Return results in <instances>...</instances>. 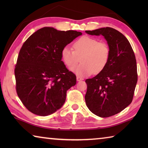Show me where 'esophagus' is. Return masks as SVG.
I'll return each instance as SVG.
<instances>
[{"instance_id":"esophagus-1","label":"esophagus","mask_w":148,"mask_h":148,"mask_svg":"<svg viewBox=\"0 0 148 148\" xmlns=\"http://www.w3.org/2000/svg\"><path fill=\"white\" fill-rule=\"evenodd\" d=\"M76 79H77V82H79V81H81V80H83L84 79L82 78V77H79V76H77V77H76Z\"/></svg>"}]
</instances>
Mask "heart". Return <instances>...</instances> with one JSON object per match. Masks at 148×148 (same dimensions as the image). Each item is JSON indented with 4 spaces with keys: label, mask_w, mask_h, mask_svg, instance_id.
<instances>
[{
    "label": "heart",
    "mask_w": 148,
    "mask_h": 148,
    "mask_svg": "<svg viewBox=\"0 0 148 148\" xmlns=\"http://www.w3.org/2000/svg\"><path fill=\"white\" fill-rule=\"evenodd\" d=\"M74 50L64 47L61 51V58L69 68H73L81 58L82 63L72 69L79 76H87L92 72L97 74L106 67L110 56V49L106 42L85 36L74 42Z\"/></svg>",
    "instance_id": "1"
}]
</instances>
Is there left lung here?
<instances>
[{
	"label": "left lung",
	"mask_w": 148,
	"mask_h": 148,
	"mask_svg": "<svg viewBox=\"0 0 148 148\" xmlns=\"http://www.w3.org/2000/svg\"><path fill=\"white\" fill-rule=\"evenodd\" d=\"M87 34L102 36L110 49L106 66L87 79L86 103L92 113L101 117L117 114L131 103L138 80L136 61L128 40L117 30L104 27Z\"/></svg>",
	"instance_id": "1"
}]
</instances>
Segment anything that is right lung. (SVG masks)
Wrapping results in <instances>:
<instances>
[{
	"instance_id": "add662e5",
	"label": "right lung",
	"mask_w": 148,
	"mask_h": 148,
	"mask_svg": "<svg viewBox=\"0 0 148 148\" xmlns=\"http://www.w3.org/2000/svg\"><path fill=\"white\" fill-rule=\"evenodd\" d=\"M81 32L44 27L34 32L20 49L15 69L16 91L30 112L47 116L61 108L76 77L61 61V51Z\"/></svg>"
}]
</instances>
